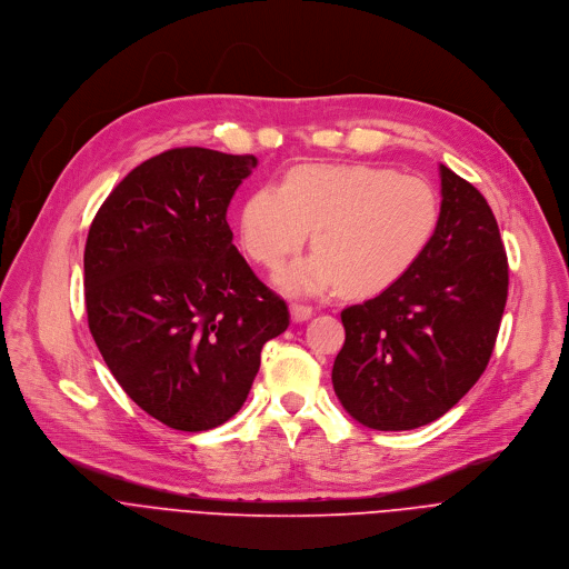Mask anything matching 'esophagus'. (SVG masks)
Returning a JSON list of instances; mask_svg holds the SVG:
<instances>
[{"label":"esophagus","instance_id":"esophagus-1","mask_svg":"<svg viewBox=\"0 0 569 569\" xmlns=\"http://www.w3.org/2000/svg\"><path fill=\"white\" fill-rule=\"evenodd\" d=\"M289 309H291V318H293L296 322H302V320H307V318L313 313V309H311L309 305L298 302V300H293V302L289 305Z\"/></svg>","mask_w":569,"mask_h":569}]
</instances>
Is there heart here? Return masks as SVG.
Returning <instances> with one entry per match:
<instances>
[{"label":"heart","mask_w":569,"mask_h":569,"mask_svg":"<svg viewBox=\"0 0 569 569\" xmlns=\"http://www.w3.org/2000/svg\"><path fill=\"white\" fill-rule=\"evenodd\" d=\"M439 226V197L415 174L368 163H307L282 188L262 186L240 210V240L262 267L309 258L278 273L291 291L372 296L395 284L426 253Z\"/></svg>","instance_id":"obj_1"}]
</instances>
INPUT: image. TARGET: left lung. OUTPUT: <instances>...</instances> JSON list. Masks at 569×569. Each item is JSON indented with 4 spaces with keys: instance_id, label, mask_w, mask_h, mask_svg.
Listing matches in <instances>:
<instances>
[{
    "instance_id": "1",
    "label": "left lung",
    "mask_w": 569,
    "mask_h": 569,
    "mask_svg": "<svg viewBox=\"0 0 569 569\" xmlns=\"http://www.w3.org/2000/svg\"><path fill=\"white\" fill-rule=\"evenodd\" d=\"M441 208L426 253L377 298L340 311L338 401L375 430L439 419L482 377L509 289L498 221L476 186L439 166Z\"/></svg>"
}]
</instances>
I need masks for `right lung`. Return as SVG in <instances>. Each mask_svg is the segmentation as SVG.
<instances>
[{
	"label": "right lung",
	"instance_id": "right-lung-1",
	"mask_svg": "<svg viewBox=\"0 0 569 569\" xmlns=\"http://www.w3.org/2000/svg\"><path fill=\"white\" fill-rule=\"evenodd\" d=\"M253 154L174 148L137 166L98 208L84 244L96 346L128 397L199 432L247 401L287 302L233 244L229 203Z\"/></svg>",
	"mask_w": 569,
	"mask_h": 569
}]
</instances>
